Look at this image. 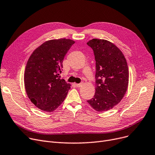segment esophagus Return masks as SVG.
<instances>
[{"label": "esophagus", "instance_id": "34e87169", "mask_svg": "<svg viewBox=\"0 0 155 155\" xmlns=\"http://www.w3.org/2000/svg\"><path fill=\"white\" fill-rule=\"evenodd\" d=\"M75 85L78 87H80L83 85V83H80V84H75Z\"/></svg>", "mask_w": 155, "mask_h": 155}]
</instances>
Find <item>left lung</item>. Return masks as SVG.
<instances>
[{"label":"left lung","instance_id":"obj_1","mask_svg":"<svg viewBox=\"0 0 155 155\" xmlns=\"http://www.w3.org/2000/svg\"><path fill=\"white\" fill-rule=\"evenodd\" d=\"M87 44L96 61L95 93L87 102L97 111H106L117 105L127 91V63L123 52L107 40L92 39Z\"/></svg>","mask_w":155,"mask_h":155}]
</instances>
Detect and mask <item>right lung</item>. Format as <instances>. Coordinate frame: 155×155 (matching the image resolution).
<instances>
[{
	"instance_id": "add662e5",
	"label": "right lung",
	"mask_w": 155,
	"mask_h": 155,
	"mask_svg": "<svg viewBox=\"0 0 155 155\" xmlns=\"http://www.w3.org/2000/svg\"><path fill=\"white\" fill-rule=\"evenodd\" d=\"M73 40L61 38L43 43L32 52L24 71V86L35 106L53 112L66 98L71 85L60 78L63 61Z\"/></svg>"
}]
</instances>
